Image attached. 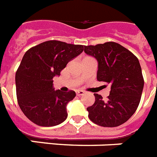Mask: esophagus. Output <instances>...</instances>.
I'll return each mask as SVG.
<instances>
[{
	"label": "esophagus",
	"instance_id": "34e87169",
	"mask_svg": "<svg viewBox=\"0 0 157 157\" xmlns=\"http://www.w3.org/2000/svg\"><path fill=\"white\" fill-rule=\"evenodd\" d=\"M85 92L83 91H81V90H78V91H76V94H77V96H82Z\"/></svg>",
	"mask_w": 157,
	"mask_h": 157
}]
</instances>
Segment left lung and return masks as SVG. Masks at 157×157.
I'll use <instances>...</instances> for the list:
<instances>
[{"label": "left lung", "mask_w": 157, "mask_h": 157, "mask_svg": "<svg viewBox=\"0 0 157 157\" xmlns=\"http://www.w3.org/2000/svg\"><path fill=\"white\" fill-rule=\"evenodd\" d=\"M84 52L98 62L96 78L110 84L107 100L94 94L95 103L86 108L91 121L104 127L125 123L137 109L144 89L142 70L138 58L115 42L85 46Z\"/></svg>", "instance_id": "obj_1"}]
</instances>
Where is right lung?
I'll list each match as a JSON object with an SVG mask.
<instances>
[{"label":"right lung","instance_id":"obj_1","mask_svg":"<svg viewBox=\"0 0 157 157\" xmlns=\"http://www.w3.org/2000/svg\"><path fill=\"white\" fill-rule=\"evenodd\" d=\"M82 51L83 45L49 40L26 52L15 83L18 105L29 120L38 126H53L67 118L66 105L76 94L55 91L52 78Z\"/></svg>","mask_w":157,"mask_h":157}]
</instances>
